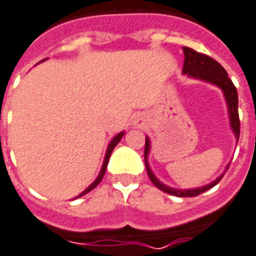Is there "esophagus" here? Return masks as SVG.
Instances as JSON below:
<instances>
[{"mask_svg":"<svg viewBox=\"0 0 256 256\" xmlns=\"http://www.w3.org/2000/svg\"><path fill=\"white\" fill-rule=\"evenodd\" d=\"M145 116H142V114H135V116L132 117V125L136 126V128H142V126L145 125Z\"/></svg>","mask_w":256,"mask_h":256,"instance_id":"esophagus-1","label":"esophagus"}]
</instances>
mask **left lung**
Listing matches in <instances>:
<instances>
[{
    "label": "left lung",
    "mask_w": 256,
    "mask_h": 256,
    "mask_svg": "<svg viewBox=\"0 0 256 256\" xmlns=\"http://www.w3.org/2000/svg\"><path fill=\"white\" fill-rule=\"evenodd\" d=\"M184 66H182V74H186L188 76L196 78L200 80H205L209 84H216L219 86L220 89L224 93L226 102H227V107H228V116H230V124H232V130L236 135V138L238 140L240 138V118H238V94H237V89L236 86L232 84V79L228 78L226 70L222 65L213 60L209 56L205 54H200L198 51L192 50L190 47H184ZM150 150V140L149 138H146L145 144V164H146V172L148 176L153 184L158 186L160 191L167 192L170 195L174 196H182V198H191V196H196L202 192L208 191L213 188L214 185L219 182L223 176H220L219 178H216L210 184L205 185V186H200V188H195V190H174L170 188L167 185L162 184L154 174L152 172L150 167L148 164V154Z\"/></svg>",
    "instance_id": "8db88e82"
}]
</instances>
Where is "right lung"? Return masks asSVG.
I'll list each match as a JSON object with an SVG mask.
<instances>
[{
  "mask_svg": "<svg viewBox=\"0 0 256 256\" xmlns=\"http://www.w3.org/2000/svg\"><path fill=\"white\" fill-rule=\"evenodd\" d=\"M124 136V132H120L118 135H116L114 138H112V140L110 142V145H108V148H107V152H106V158H104V162H103V166H102V170H100V174L98 176V178L94 180V182L92 185H89L86 190H84L82 194H79L76 198H79V196H84V194H88V192H90L93 188H96L98 184H100V181L103 180V177H104V172H106V168H107V164H108V160H110V156H111V152H112V149L117 146V144L121 140V138Z\"/></svg>",
  "mask_w": 256,
  "mask_h": 256,
  "instance_id": "1",
  "label": "right lung"
}]
</instances>
